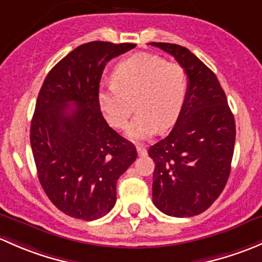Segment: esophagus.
Masks as SVG:
<instances>
[{
  "mask_svg": "<svg viewBox=\"0 0 262 262\" xmlns=\"http://www.w3.org/2000/svg\"><path fill=\"white\" fill-rule=\"evenodd\" d=\"M136 150H137V154H139V156H145L147 154L146 147L142 146V145H137Z\"/></svg>",
  "mask_w": 262,
  "mask_h": 262,
  "instance_id": "esophagus-1",
  "label": "esophagus"
}]
</instances>
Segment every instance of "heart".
Wrapping results in <instances>:
<instances>
[{"instance_id":"1","label":"heart","mask_w":262,"mask_h":262,"mask_svg":"<svg viewBox=\"0 0 262 262\" xmlns=\"http://www.w3.org/2000/svg\"><path fill=\"white\" fill-rule=\"evenodd\" d=\"M112 85L98 93L104 118L115 128H125L135 107L137 115L127 128L132 140H145L158 128L171 127L188 93V74L178 63L161 56L137 53L116 66Z\"/></svg>"}]
</instances>
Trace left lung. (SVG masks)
<instances>
[{
	"label": "left lung",
	"instance_id": "1",
	"mask_svg": "<svg viewBox=\"0 0 262 262\" xmlns=\"http://www.w3.org/2000/svg\"><path fill=\"white\" fill-rule=\"evenodd\" d=\"M174 56L188 74V93L170 134L149 149L155 163L152 202L172 217H193L212 206L231 172L236 125L225 91L187 48L150 42Z\"/></svg>",
	"mask_w": 262,
	"mask_h": 262
}]
</instances>
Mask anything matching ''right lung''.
Instances as JSON below:
<instances>
[{"label":"right lung","instance_id":"1","mask_svg":"<svg viewBox=\"0 0 262 262\" xmlns=\"http://www.w3.org/2000/svg\"><path fill=\"white\" fill-rule=\"evenodd\" d=\"M135 47L92 41L75 48L49 72L37 96L30 128L37 177L51 203L73 218L93 221L111 211L118 178L137 158L98 104L106 64Z\"/></svg>","mask_w":262,"mask_h":262}]
</instances>
